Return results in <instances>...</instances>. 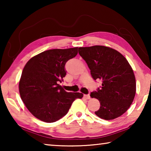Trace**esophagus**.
Here are the masks:
<instances>
[{
	"label": "esophagus",
	"instance_id": "1",
	"mask_svg": "<svg viewBox=\"0 0 151 151\" xmlns=\"http://www.w3.org/2000/svg\"><path fill=\"white\" fill-rule=\"evenodd\" d=\"M84 97H85L86 99H91V96H90V95H89V94H85V95H84Z\"/></svg>",
	"mask_w": 151,
	"mask_h": 151
}]
</instances>
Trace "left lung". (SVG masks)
<instances>
[{"instance_id":"obj_1","label":"left lung","mask_w":151,"mask_h":151,"mask_svg":"<svg viewBox=\"0 0 151 151\" xmlns=\"http://www.w3.org/2000/svg\"><path fill=\"white\" fill-rule=\"evenodd\" d=\"M78 53L94 80L102 81L101 87L91 93L101 104L94 113L107 121L121 116L131 105L136 93L134 72L126 58L113 48L100 45L79 47Z\"/></svg>"}]
</instances>
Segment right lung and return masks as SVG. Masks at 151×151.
I'll return each mask as SVG.
<instances>
[{
  "label": "right lung",
  "instance_id": "obj_1",
  "mask_svg": "<svg viewBox=\"0 0 151 151\" xmlns=\"http://www.w3.org/2000/svg\"><path fill=\"white\" fill-rule=\"evenodd\" d=\"M78 47L44 51L28 61L19 81V93L28 110L45 122L58 121L83 94L68 93L58 83L66 76L65 64L75 57Z\"/></svg>",
  "mask_w": 151,
  "mask_h": 151
}]
</instances>
